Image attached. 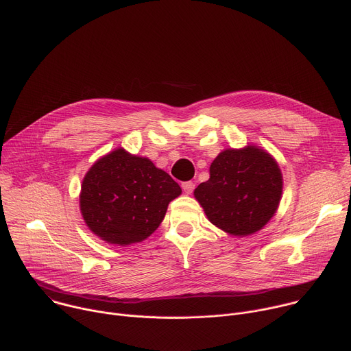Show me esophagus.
I'll use <instances>...</instances> for the list:
<instances>
[{"label":"esophagus","mask_w":351,"mask_h":351,"mask_svg":"<svg viewBox=\"0 0 351 351\" xmlns=\"http://www.w3.org/2000/svg\"><path fill=\"white\" fill-rule=\"evenodd\" d=\"M181 186H182V191H184L185 194H191V193L194 191L195 184H194L193 181H185V182L181 184Z\"/></svg>","instance_id":"34e87169"}]
</instances>
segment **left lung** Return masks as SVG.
Instances as JSON below:
<instances>
[{
  "instance_id": "8db88e82",
  "label": "left lung",
  "mask_w": 351,
  "mask_h": 351,
  "mask_svg": "<svg viewBox=\"0 0 351 351\" xmlns=\"http://www.w3.org/2000/svg\"><path fill=\"white\" fill-rule=\"evenodd\" d=\"M194 197L210 223L233 236H249L274 217L282 174L271 154L257 146L226 149L209 167Z\"/></svg>"
}]
</instances>
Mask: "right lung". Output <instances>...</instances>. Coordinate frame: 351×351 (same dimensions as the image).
<instances>
[{
  "mask_svg": "<svg viewBox=\"0 0 351 351\" xmlns=\"http://www.w3.org/2000/svg\"><path fill=\"white\" fill-rule=\"evenodd\" d=\"M180 185L146 157L119 147L87 171L80 210L88 229L106 243L129 246L147 239L163 222Z\"/></svg>",
  "mask_w": 351,
  "mask_h": 351,
  "instance_id": "1",
  "label": "right lung"
}]
</instances>
